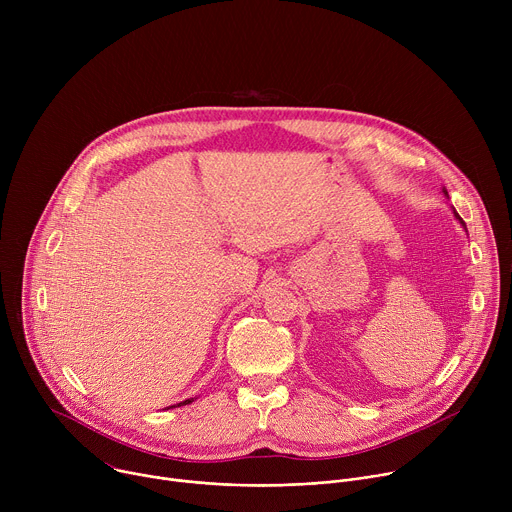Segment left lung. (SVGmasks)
<instances>
[{
  "mask_svg": "<svg viewBox=\"0 0 512 512\" xmlns=\"http://www.w3.org/2000/svg\"><path fill=\"white\" fill-rule=\"evenodd\" d=\"M444 192H446V190H444ZM446 194H448V192H446ZM456 216H458V218H460V214H456ZM460 221H462V218H460ZM462 225H464V223H462Z\"/></svg>",
  "mask_w": 512,
  "mask_h": 512,
  "instance_id": "left-lung-1",
  "label": "left lung"
}]
</instances>
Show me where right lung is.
<instances>
[{
    "instance_id": "right-lung-1",
    "label": "right lung",
    "mask_w": 512,
    "mask_h": 512,
    "mask_svg": "<svg viewBox=\"0 0 512 512\" xmlns=\"http://www.w3.org/2000/svg\"><path fill=\"white\" fill-rule=\"evenodd\" d=\"M188 403H192V399H186V401H182V403H178V405H188Z\"/></svg>"
}]
</instances>
